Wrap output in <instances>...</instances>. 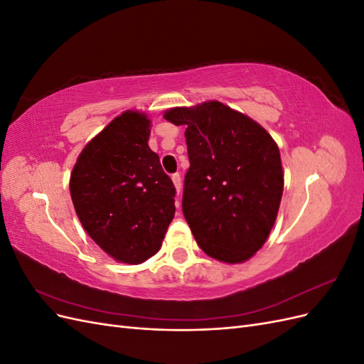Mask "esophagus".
<instances>
[{
    "label": "esophagus",
    "mask_w": 364,
    "mask_h": 364,
    "mask_svg": "<svg viewBox=\"0 0 364 364\" xmlns=\"http://www.w3.org/2000/svg\"><path fill=\"white\" fill-rule=\"evenodd\" d=\"M171 181H173V183H174V186H176V191H178V196H179V194H181V190H182L181 174H179V173H174V174L171 176ZM176 205L179 206V202H176Z\"/></svg>",
    "instance_id": "34e87169"
}]
</instances>
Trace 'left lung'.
Here are the masks:
<instances>
[{"label": "left lung", "instance_id": "left-lung-1", "mask_svg": "<svg viewBox=\"0 0 364 364\" xmlns=\"http://www.w3.org/2000/svg\"><path fill=\"white\" fill-rule=\"evenodd\" d=\"M164 117L186 126L182 211L197 245L218 261L249 259L266 243L281 203L278 146L258 123L220 102Z\"/></svg>", "mask_w": 364, "mask_h": 364}]
</instances>
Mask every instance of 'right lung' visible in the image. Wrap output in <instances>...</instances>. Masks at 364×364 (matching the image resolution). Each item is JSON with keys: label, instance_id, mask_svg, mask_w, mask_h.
Wrapping results in <instances>:
<instances>
[{"label": "right lung", "instance_id": "add662e5", "mask_svg": "<svg viewBox=\"0 0 364 364\" xmlns=\"http://www.w3.org/2000/svg\"><path fill=\"white\" fill-rule=\"evenodd\" d=\"M150 119L126 111L87 144L70 181L82 226L106 253L139 264L161 249L176 188L147 141Z\"/></svg>", "mask_w": 364, "mask_h": 364}]
</instances>
